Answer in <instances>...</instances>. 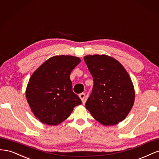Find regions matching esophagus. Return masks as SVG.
<instances>
[{"mask_svg":"<svg viewBox=\"0 0 159 159\" xmlns=\"http://www.w3.org/2000/svg\"><path fill=\"white\" fill-rule=\"evenodd\" d=\"M79 97H80V98L81 99V102H84V100H85V93H80V94L79 95Z\"/></svg>","mask_w":159,"mask_h":159,"instance_id":"obj_1","label":"esophagus"}]
</instances>
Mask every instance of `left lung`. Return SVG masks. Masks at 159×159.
Here are the masks:
<instances>
[{
	"label": "left lung",
	"instance_id": "8db88e82",
	"mask_svg": "<svg viewBox=\"0 0 159 159\" xmlns=\"http://www.w3.org/2000/svg\"><path fill=\"white\" fill-rule=\"evenodd\" d=\"M84 61L94 84L86 109L103 125H117L126 118L134 102L131 78L119 61L107 55H88Z\"/></svg>",
	"mask_w": 159,
	"mask_h": 159
}]
</instances>
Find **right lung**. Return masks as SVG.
I'll use <instances>...</instances> for the list:
<instances>
[{"mask_svg":"<svg viewBox=\"0 0 159 159\" xmlns=\"http://www.w3.org/2000/svg\"><path fill=\"white\" fill-rule=\"evenodd\" d=\"M81 61L72 56H55L44 61L31 75L26 98L34 116L48 125H57L81 104L72 91L71 71Z\"/></svg>","mask_w":159,"mask_h":159,"instance_id":"right-lung-1","label":"right lung"}]
</instances>
